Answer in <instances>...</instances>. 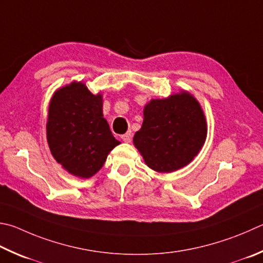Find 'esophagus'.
<instances>
[{
    "label": "esophagus",
    "mask_w": 263,
    "mask_h": 263,
    "mask_svg": "<svg viewBox=\"0 0 263 263\" xmlns=\"http://www.w3.org/2000/svg\"><path fill=\"white\" fill-rule=\"evenodd\" d=\"M121 138H122V140H123V141H125V142H131V140H132V135H131V132H126L125 135H123Z\"/></svg>",
    "instance_id": "esophagus-1"
}]
</instances>
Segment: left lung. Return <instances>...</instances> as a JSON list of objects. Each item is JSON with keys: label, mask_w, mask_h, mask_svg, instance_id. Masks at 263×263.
<instances>
[{"label": "left lung", "mask_w": 263, "mask_h": 263, "mask_svg": "<svg viewBox=\"0 0 263 263\" xmlns=\"http://www.w3.org/2000/svg\"><path fill=\"white\" fill-rule=\"evenodd\" d=\"M206 136V118L199 102L181 92L147 104L144 123L133 142L149 168L173 173L194 159Z\"/></svg>", "instance_id": "8db88e82"}]
</instances>
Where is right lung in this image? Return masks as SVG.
I'll return each instance as SVG.
<instances>
[{
    "label": "right lung",
    "mask_w": 263,
    "mask_h": 263,
    "mask_svg": "<svg viewBox=\"0 0 263 263\" xmlns=\"http://www.w3.org/2000/svg\"><path fill=\"white\" fill-rule=\"evenodd\" d=\"M47 140L55 160L82 178L97 174L112 148L121 144L103 118L101 94H92L82 83H71L54 94Z\"/></svg>",
    "instance_id": "right-lung-1"
}]
</instances>
